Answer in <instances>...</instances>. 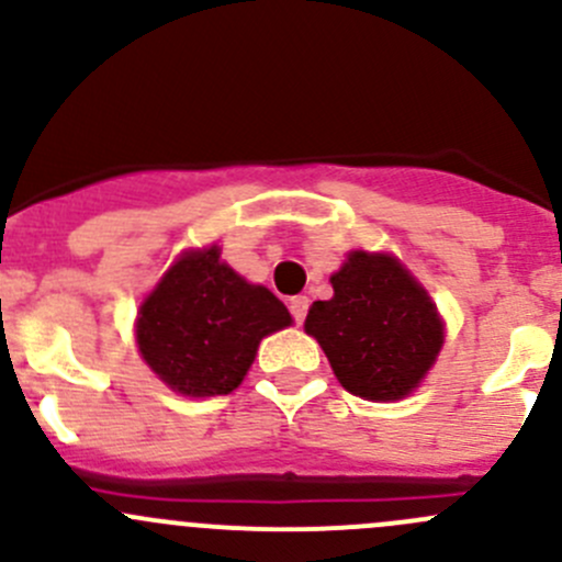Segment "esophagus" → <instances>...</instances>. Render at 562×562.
Returning <instances> with one entry per match:
<instances>
[{"mask_svg":"<svg viewBox=\"0 0 562 562\" xmlns=\"http://www.w3.org/2000/svg\"><path fill=\"white\" fill-rule=\"evenodd\" d=\"M288 307H291L293 321L304 323V317H307V310H310V299H307V296H293Z\"/></svg>","mask_w":562,"mask_h":562,"instance_id":"1","label":"esophagus"}]
</instances>
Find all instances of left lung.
Here are the masks:
<instances>
[{
  "instance_id": "8db88e82",
  "label": "left lung",
  "mask_w": 562,
  "mask_h": 562,
  "mask_svg": "<svg viewBox=\"0 0 562 562\" xmlns=\"http://www.w3.org/2000/svg\"><path fill=\"white\" fill-rule=\"evenodd\" d=\"M334 296L310 307L307 334L321 342L334 375L364 400H400L432 367L440 326L427 291L391 255L350 252L331 277Z\"/></svg>"
}]
</instances>
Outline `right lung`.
Listing matches in <instances>:
<instances>
[{
	"mask_svg": "<svg viewBox=\"0 0 562 562\" xmlns=\"http://www.w3.org/2000/svg\"><path fill=\"white\" fill-rule=\"evenodd\" d=\"M291 326L285 304L249 285L220 249L187 252L151 291L138 315L146 364L187 396L231 394L245 381L258 342Z\"/></svg>",
	"mask_w": 562,
	"mask_h": 562,
	"instance_id": "obj_1",
	"label": "right lung"
}]
</instances>
